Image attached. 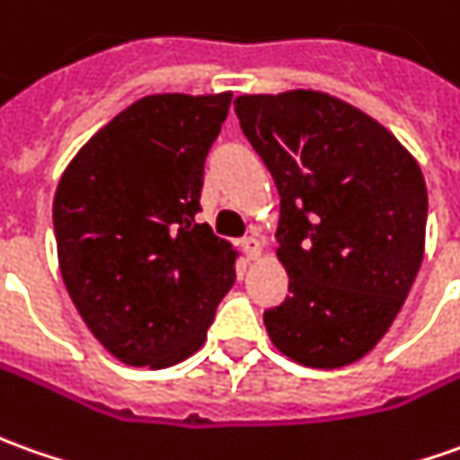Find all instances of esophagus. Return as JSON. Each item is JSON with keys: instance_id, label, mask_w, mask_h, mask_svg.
Wrapping results in <instances>:
<instances>
[{"instance_id": "obj_1", "label": "esophagus", "mask_w": 460, "mask_h": 460, "mask_svg": "<svg viewBox=\"0 0 460 460\" xmlns=\"http://www.w3.org/2000/svg\"><path fill=\"white\" fill-rule=\"evenodd\" d=\"M242 249L246 252L249 259H259V254H261V242L254 239V236H246V239H242Z\"/></svg>"}]
</instances>
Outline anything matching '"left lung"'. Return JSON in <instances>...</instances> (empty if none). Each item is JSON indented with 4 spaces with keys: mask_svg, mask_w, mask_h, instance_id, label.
Listing matches in <instances>:
<instances>
[{
    "mask_svg": "<svg viewBox=\"0 0 460 460\" xmlns=\"http://www.w3.org/2000/svg\"><path fill=\"white\" fill-rule=\"evenodd\" d=\"M234 108L282 199L277 256L292 295L264 312L270 340L305 367L358 362L390 330L423 261L420 165L327 93L239 95Z\"/></svg>",
    "mask_w": 460,
    "mask_h": 460,
    "instance_id": "obj_1",
    "label": "left lung"
}]
</instances>
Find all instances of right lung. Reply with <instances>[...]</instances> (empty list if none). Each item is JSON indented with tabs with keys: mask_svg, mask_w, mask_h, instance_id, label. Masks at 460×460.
Masks as SVG:
<instances>
[{
	"mask_svg": "<svg viewBox=\"0 0 460 460\" xmlns=\"http://www.w3.org/2000/svg\"><path fill=\"white\" fill-rule=\"evenodd\" d=\"M231 93L148 95L77 151L52 204L62 282L125 365L171 367L204 345L236 249L201 211L204 164Z\"/></svg>",
	"mask_w": 460,
	"mask_h": 460,
	"instance_id": "add662e5",
	"label": "right lung"
}]
</instances>
